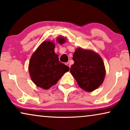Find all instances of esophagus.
I'll return each instance as SVG.
<instances>
[{"label": "esophagus", "instance_id": "1", "mask_svg": "<svg viewBox=\"0 0 130 130\" xmlns=\"http://www.w3.org/2000/svg\"><path fill=\"white\" fill-rule=\"evenodd\" d=\"M66 65H67V66H68V67H70V63H68V62H67V63H66Z\"/></svg>", "mask_w": 130, "mask_h": 130}]
</instances>
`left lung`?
Returning <instances> with one entry per match:
<instances>
[{
    "label": "left lung",
    "instance_id": "8db88e82",
    "mask_svg": "<svg viewBox=\"0 0 130 130\" xmlns=\"http://www.w3.org/2000/svg\"><path fill=\"white\" fill-rule=\"evenodd\" d=\"M70 72L84 90L91 92L102 85L106 75L102 58L95 52L78 48L73 55Z\"/></svg>",
    "mask_w": 130,
    "mask_h": 130
}]
</instances>
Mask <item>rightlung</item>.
<instances>
[{
	"label": "right lung",
	"mask_w": 130,
	"mask_h": 130,
	"mask_svg": "<svg viewBox=\"0 0 130 130\" xmlns=\"http://www.w3.org/2000/svg\"><path fill=\"white\" fill-rule=\"evenodd\" d=\"M57 42L62 44L65 38L60 36ZM55 44L53 42L44 41L31 55L28 70L32 81L38 87L48 90L55 85L70 68L59 61L58 55L54 52Z\"/></svg>",
	"instance_id": "add662e5"
}]
</instances>
